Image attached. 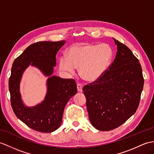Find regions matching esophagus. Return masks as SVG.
<instances>
[{"label":"esophagus","instance_id":"obj_1","mask_svg":"<svg viewBox=\"0 0 154 154\" xmlns=\"http://www.w3.org/2000/svg\"><path fill=\"white\" fill-rule=\"evenodd\" d=\"M77 91L78 92H83V85L80 83H78L77 85Z\"/></svg>","mask_w":154,"mask_h":154}]
</instances>
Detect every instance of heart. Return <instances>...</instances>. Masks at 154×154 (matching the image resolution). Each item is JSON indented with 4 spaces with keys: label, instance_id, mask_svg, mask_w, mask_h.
I'll list each match as a JSON object with an SVG mask.
<instances>
[{
    "label": "heart",
    "instance_id": "obj_1",
    "mask_svg": "<svg viewBox=\"0 0 154 154\" xmlns=\"http://www.w3.org/2000/svg\"><path fill=\"white\" fill-rule=\"evenodd\" d=\"M113 56V50L108 44L85 43L71 46L67 52V58L61 57L60 68L72 74L79 68L80 77L88 82L100 78L108 69Z\"/></svg>",
    "mask_w": 154,
    "mask_h": 154
}]
</instances>
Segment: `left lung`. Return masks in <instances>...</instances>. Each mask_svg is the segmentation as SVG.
I'll list each match as a JSON object with an SVG mask.
<instances>
[{
	"instance_id": "8db88e82",
	"label": "left lung",
	"mask_w": 154,
	"mask_h": 154,
	"mask_svg": "<svg viewBox=\"0 0 154 154\" xmlns=\"http://www.w3.org/2000/svg\"><path fill=\"white\" fill-rule=\"evenodd\" d=\"M113 40L117 51L109 69L83 88L89 120L102 131L119 127L133 115L144 86L139 60L126 45Z\"/></svg>"
}]
</instances>
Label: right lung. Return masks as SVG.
Returning a JSON list of instances; mask_svg holds the SVG:
<instances>
[{"mask_svg": "<svg viewBox=\"0 0 154 154\" xmlns=\"http://www.w3.org/2000/svg\"><path fill=\"white\" fill-rule=\"evenodd\" d=\"M66 41H41L29 45L14 61L9 79L10 102L14 113L23 123L41 133H52L60 127L63 113L69 100L77 93L75 81L52 75L56 55ZM29 65L48 77V91L44 101L33 107L25 105L20 94L19 85L24 71Z\"/></svg>", "mask_w": 154, "mask_h": 154, "instance_id": "right-lung-1", "label": "right lung"}]
</instances>
